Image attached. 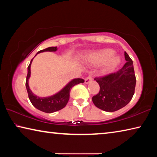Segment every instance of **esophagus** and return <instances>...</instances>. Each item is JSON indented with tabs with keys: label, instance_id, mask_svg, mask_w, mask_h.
<instances>
[{
	"label": "esophagus",
	"instance_id": "obj_1",
	"mask_svg": "<svg viewBox=\"0 0 157 157\" xmlns=\"http://www.w3.org/2000/svg\"><path fill=\"white\" fill-rule=\"evenodd\" d=\"M92 76L90 75H89L88 77H87V78H85V79H84V82H85V84H89V82H91V81H92Z\"/></svg>",
	"mask_w": 157,
	"mask_h": 157
}]
</instances>
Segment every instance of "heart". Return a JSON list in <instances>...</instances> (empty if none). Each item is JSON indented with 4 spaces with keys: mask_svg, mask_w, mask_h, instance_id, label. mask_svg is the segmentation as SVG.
Returning a JSON list of instances; mask_svg holds the SVG:
<instances>
[{
    "mask_svg": "<svg viewBox=\"0 0 157 157\" xmlns=\"http://www.w3.org/2000/svg\"><path fill=\"white\" fill-rule=\"evenodd\" d=\"M114 51L112 49H102L93 52L90 55L89 59L95 64H102L106 61V69L111 70L116 67L120 63V58L118 56H113Z\"/></svg>",
    "mask_w": 157,
    "mask_h": 157,
    "instance_id": "1",
    "label": "heart"
}]
</instances>
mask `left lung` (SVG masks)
<instances>
[{"instance_id": "left-lung-1", "label": "left lung", "mask_w": 157, "mask_h": 157, "mask_svg": "<svg viewBox=\"0 0 157 157\" xmlns=\"http://www.w3.org/2000/svg\"><path fill=\"white\" fill-rule=\"evenodd\" d=\"M124 58L127 62L118 71L94 79L100 85V91L92 101L103 111L113 112L121 109L134 94L136 79L133 62L126 52Z\"/></svg>"}]
</instances>
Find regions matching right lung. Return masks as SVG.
<instances>
[{
  "label": "right lung",
  "instance_id": "obj_1",
  "mask_svg": "<svg viewBox=\"0 0 157 157\" xmlns=\"http://www.w3.org/2000/svg\"><path fill=\"white\" fill-rule=\"evenodd\" d=\"M57 50V47H49L46 49L41 50L36 53H38L49 51V52H55ZM33 59H32L31 62L28 67V75L26 78L25 86L27 89L28 98L30 99V102L34 107H36L37 109L44 111L45 113H53L55 111L61 110L62 109L66 107L69 100L70 98V91L71 89L74 86L78 84L79 83H83L84 80L81 78H76L73 79L63 89L61 90L59 92H58L54 95L52 96L47 97V98H40L34 95L31 90L30 89L28 85V79L30 77V66L31 63L33 62Z\"/></svg>",
  "mask_w": 157,
  "mask_h": 157
}]
</instances>
